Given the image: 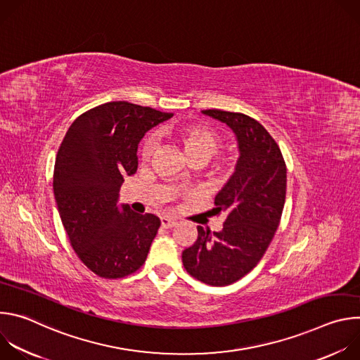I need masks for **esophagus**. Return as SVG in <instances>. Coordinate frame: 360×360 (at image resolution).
I'll return each mask as SVG.
<instances>
[{
	"mask_svg": "<svg viewBox=\"0 0 360 360\" xmlns=\"http://www.w3.org/2000/svg\"><path fill=\"white\" fill-rule=\"evenodd\" d=\"M161 225L164 228H174L176 225V221L174 218H169V217H161Z\"/></svg>",
	"mask_w": 360,
	"mask_h": 360,
	"instance_id": "esophagus-1",
	"label": "esophagus"
}]
</instances>
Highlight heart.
I'll use <instances>...</instances> for the list:
<instances>
[{"label":"heart","instance_id":"1","mask_svg":"<svg viewBox=\"0 0 360 360\" xmlns=\"http://www.w3.org/2000/svg\"><path fill=\"white\" fill-rule=\"evenodd\" d=\"M171 136L182 146L184 153L189 161L199 160L205 162L210 160L218 149L219 136L211 128L199 125V124H189L184 125L171 132ZM155 148V139L152 135L146 136L141 146L142 158L146 160Z\"/></svg>","mask_w":360,"mask_h":360}]
</instances>
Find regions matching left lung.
I'll use <instances>...</instances> for the list:
<instances>
[{"label": "left lung", "instance_id": "8db88e82", "mask_svg": "<svg viewBox=\"0 0 360 360\" xmlns=\"http://www.w3.org/2000/svg\"><path fill=\"white\" fill-rule=\"evenodd\" d=\"M202 114L232 129L239 158L235 172L215 196L214 210L225 214L224 228L212 233L198 226V239L182 252V264L195 279L226 286L256 266L279 226L286 165L278 143L258 121L221 110Z\"/></svg>", "mask_w": 360, "mask_h": 360}]
</instances>
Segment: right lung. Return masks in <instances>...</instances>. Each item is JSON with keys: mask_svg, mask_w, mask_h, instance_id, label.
I'll use <instances>...</instances> for the list:
<instances>
[{"mask_svg": "<svg viewBox=\"0 0 360 360\" xmlns=\"http://www.w3.org/2000/svg\"><path fill=\"white\" fill-rule=\"evenodd\" d=\"M174 114L127 101L107 102L79 115L67 131L54 167V195L78 258L101 278L138 271L161 221L120 207L124 176L138 168V143Z\"/></svg>", "mask_w": 360, "mask_h": 360, "instance_id": "right-lung-1", "label": "right lung"}]
</instances>
